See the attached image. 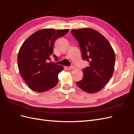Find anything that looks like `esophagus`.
Returning <instances> with one entry per match:
<instances>
[{"mask_svg": "<svg viewBox=\"0 0 134 134\" xmlns=\"http://www.w3.org/2000/svg\"><path fill=\"white\" fill-rule=\"evenodd\" d=\"M68 68L69 70H73V69H74V68H75V66H71L70 67H68Z\"/></svg>", "mask_w": 134, "mask_h": 134, "instance_id": "34e87169", "label": "esophagus"}]
</instances>
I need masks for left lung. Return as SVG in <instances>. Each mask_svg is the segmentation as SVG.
<instances>
[{
  "instance_id": "8db88e82",
  "label": "left lung",
  "mask_w": 134,
  "mask_h": 134,
  "mask_svg": "<svg viewBox=\"0 0 134 134\" xmlns=\"http://www.w3.org/2000/svg\"><path fill=\"white\" fill-rule=\"evenodd\" d=\"M71 33L79 44L83 60L89 62V66L83 70V79L76 84L89 93L100 91L114 72V50L105 37L94 29H73Z\"/></svg>"
}]
</instances>
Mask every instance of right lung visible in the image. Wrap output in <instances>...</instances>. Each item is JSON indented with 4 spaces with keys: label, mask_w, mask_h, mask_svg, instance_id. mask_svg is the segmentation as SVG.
I'll return each mask as SVG.
<instances>
[{
    "label": "right lung",
    "mask_w": 134,
    "mask_h": 134,
    "mask_svg": "<svg viewBox=\"0 0 134 134\" xmlns=\"http://www.w3.org/2000/svg\"><path fill=\"white\" fill-rule=\"evenodd\" d=\"M69 31L68 29H43L32 34L23 43L19 51L18 65L24 80L32 90L43 92L57 84L58 74L63 67L48 63L53 54L55 41Z\"/></svg>",
    "instance_id": "add662e5"
}]
</instances>
